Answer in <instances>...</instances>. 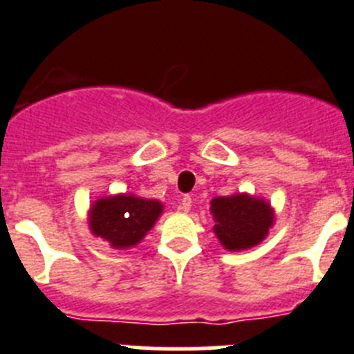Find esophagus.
I'll return each mask as SVG.
<instances>
[{"instance_id":"34e87169","label":"esophagus","mask_w":354,"mask_h":354,"mask_svg":"<svg viewBox=\"0 0 354 354\" xmlns=\"http://www.w3.org/2000/svg\"><path fill=\"white\" fill-rule=\"evenodd\" d=\"M190 207H192V198H190V196H183V198L180 199V210L189 212Z\"/></svg>"}]
</instances>
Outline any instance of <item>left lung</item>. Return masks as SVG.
Returning <instances> with one entry per match:
<instances>
[{
    "label": "left lung",
    "instance_id": "8db88e82",
    "mask_svg": "<svg viewBox=\"0 0 354 354\" xmlns=\"http://www.w3.org/2000/svg\"><path fill=\"white\" fill-rule=\"evenodd\" d=\"M214 215V233L224 250L242 251L260 244L274 223V212L262 198L235 194L214 198L210 203Z\"/></svg>",
    "mask_w": 354,
    "mask_h": 354
}]
</instances>
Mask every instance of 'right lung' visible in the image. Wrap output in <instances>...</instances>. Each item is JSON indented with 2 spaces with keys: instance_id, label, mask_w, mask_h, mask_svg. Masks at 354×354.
Masks as SVG:
<instances>
[{
  "instance_id": "obj_1",
  "label": "right lung",
  "mask_w": 354,
  "mask_h": 354,
  "mask_svg": "<svg viewBox=\"0 0 354 354\" xmlns=\"http://www.w3.org/2000/svg\"><path fill=\"white\" fill-rule=\"evenodd\" d=\"M164 210L156 199L118 194L100 198L88 212L91 232L115 250H128L142 241Z\"/></svg>"
}]
</instances>
